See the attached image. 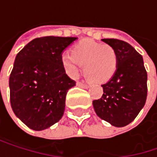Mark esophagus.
Here are the masks:
<instances>
[{"mask_svg":"<svg viewBox=\"0 0 157 157\" xmlns=\"http://www.w3.org/2000/svg\"><path fill=\"white\" fill-rule=\"evenodd\" d=\"M77 85L80 86V87H82V88H88V87H89V84L84 83V82H77Z\"/></svg>","mask_w":157,"mask_h":157,"instance_id":"1","label":"esophagus"}]
</instances>
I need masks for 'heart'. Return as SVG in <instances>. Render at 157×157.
I'll list each match as a JSON object with an SVG mask.
<instances>
[{
	"instance_id": "1",
	"label": "heart",
	"mask_w": 157,
	"mask_h": 157,
	"mask_svg": "<svg viewBox=\"0 0 157 157\" xmlns=\"http://www.w3.org/2000/svg\"><path fill=\"white\" fill-rule=\"evenodd\" d=\"M62 63L71 76H76L80 65H84V73L94 82H105L112 78L117 68V53L108 44L84 39L74 45L72 53L65 52L61 57Z\"/></svg>"
}]
</instances>
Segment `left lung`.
I'll use <instances>...</instances> for the list:
<instances>
[{
	"label": "left lung",
	"mask_w": 157,
	"mask_h": 157,
	"mask_svg": "<svg viewBox=\"0 0 157 157\" xmlns=\"http://www.w3.org/2000/svg\"><path fill=\"white\" fill-rule=\"evenodd\" d=\"M102 41L115 50L118 63L113 76L102 84V97L93 101V105L101 119L123 127L135 120L145 104L147 73L142 55L129 44L117 39Z\"/></svg>",
	"instance_id": "obj_1"
}]
</instances>
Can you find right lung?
Returning <instances> with one entry per match:
<instances>
[{"mask_svg":"<svg viewBox=\"0 0 157 157\" xmlns=\"http://www.w3.org/2000/svg\"><path fill=\"white\" fill-rule=\"evenodd\" d=\"M76 39L36 38L16 55L9 80L11 105L29 128L42 131L63 117L66 94L75 82L65 74L61 57Z\"/></svg>","mask_w":157,"mask_h":157,"instance_id":"right-lung-1","label":"right lung"}]
</instances>
